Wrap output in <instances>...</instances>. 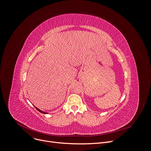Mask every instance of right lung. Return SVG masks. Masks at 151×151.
I'll use <instances>...</instances> for the list:
<instances>
[{"mask_svg": "<svg viewBox=\"0 0 151 151\" xmlns=\"http://www.w3.org/2000/svg\"><path fill=\"white\" fill-rule=\"evenodd\" d=\"M36 109H37V110L38 111H39L40 112H41V113H44V114H46L47 113L46 112H44V111H42V110H40V109H39L38 108H36V107H35Z\"/></svg>", "mask_w": 151, "mask_h": 151, "instance_id": "right-lung-1", "label": "right lung"}]
</instances>
